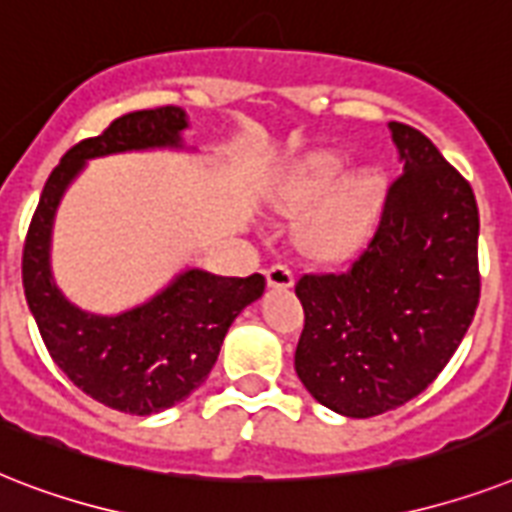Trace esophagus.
Segmentation results:
<instances>
[{"label":"esophagus","instance_id":"1","mask_svg":"<svg viewBox=\"0 0 512 512\" xmlns=\"http://www.w3.org/2000/svg\"><path fill=\"white\" fill-rule=\"evenodd\" d=\"M267 282L272 288H290L293 285V269L288 264H272L267 269Z\"/></svg>","mask_w":512,"mask_h":512}]
</instances>
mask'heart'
<instances>
[{
    "label": "heart",
    "instance_id": "heart-1",
    "mask_svg": "<svg viewBox=\"0 0 512 512\" xmlns=\"http://www.w3.org/2000/svg\"><path fill=\"white\" fill-rule=\"evenodd\" d=\"M346 171V158L333 153H320L306 158L285 185V206L293 211H304L314 206L333 190L335 182ZM383 198V179L375 171H362L357 177L346 179L330 198L322 203L304 227L309 248L317 253H341L359 240L367 230L372 216Z\"/></svg>",
    "mask_w": 512,
    "mask_h": 512
}]
</instances>
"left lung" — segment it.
<instances>
[{"mask_svg":"<svg viewBox=\"0 0 512 512\" xmlns=\"http://www.w3.org/2000/svg\"><path fill=\"white\" fill-rule=\"evenodd\" d=\"M404 171L367 248L346 269L296 282L304 330L296 372L346 418L402 407L457 351L481 298L473 187L423 132L391 121Z\"/></svg>","mask_w":512,"mask_h":512,"instance_id":"1","label":"left lung"}]
</instances>
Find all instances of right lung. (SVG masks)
<instances>
[{"instance_id":"right-lung-1","label":"right lung","mask_w":512,"mask_h":512,"mask_svg":"<svg viewBox=\"0 0 512 512\" xmlns=\"http://www.w3.org/2000/svg\"><path fill=\"white\" fill-rule=\"evenodd\" d=\"M185 126V113L171 105L134 110L73 145L49 174L23 243V290L49 357L84 394L129 415H153L185 402L216 365L232 320L264 293L267 280L190 269L132 312L94 317L55 288L49 230L60 195L87 158L179 145Z\"/></svg>"}]
</instances>
